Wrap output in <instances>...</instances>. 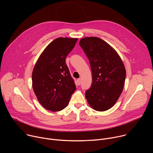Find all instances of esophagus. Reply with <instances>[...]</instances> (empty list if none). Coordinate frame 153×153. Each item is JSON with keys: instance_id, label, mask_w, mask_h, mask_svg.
Returning <instances> with one entry per match:
<instances>
[{"instance_id": "obj_1", "label": "esophagus", "mask_w": 153, "mask_h": 153, "mask_svg": "<svg viewBox=\"0 0 153 153\" xmlns=\"http://www.w3.org/2000/svg\"><path fill=\"white\" fill-rule=\"evenodd\" d=\"M77 83H78V85H80V83H81V79H77Z\"/></svg>"}]
</instances>
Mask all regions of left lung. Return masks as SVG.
Listing matches in <instances>:
<instances>
[{
	"mask_svg": "<svg viewBox=\"0 0 153 153\" xmlns=\"http://www.w3.org/2000/svg\"><path fill=\"white\" fill-rule=\"evenodd\" d=\"M79 45L88 57L92 71L91 88L85 92L89 105L105 111L117 102L124 88L126 71L116 51L98 37H86Z\"/></svg>",
	"mask_w": 153,
	"mask_h": 153,
	"instance_id": "obj_1",
	"label": "left lung"
}]
</instances>
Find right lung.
<instances>
[{"label":"right lung","instance_id":"right-lung-1","mask_svg":"<svg viewBox=\"0 0 153 153\" xmlns=\"http://www.w3.org/2000/svg\"><path fill=\"white\" fill-rule=\"evenodd\" d=\"M77 41V38L55 39L44 50L34 67L32 87L39 102L47 110L64 109L76 89L65 59Z\"/></svg>","mask_w":153,"mask_h":153}]
</instances>
